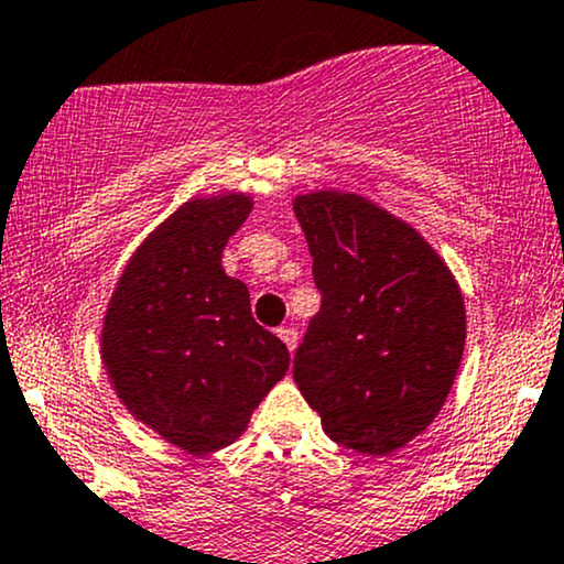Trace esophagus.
Wrapping results in <instances>:
<instances>
[{
	"mask_svg": "<svg viewBox=\"0 0 564 564\" xmlns=\"http://www.w3.org/2000/svg\"><path fill=\"white\" fill-rule=\"evenodd\" d=\"M278 337L283 339V345H286L292 352L296 348V343H300V334H296L294 326H281V329H278Z\"/></svg>",
	"mask_w": 564,
	"mask_h": 564,
	"instance_id": "1",
	"label": "esophagus"
}]
</instances>
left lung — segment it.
<instances>
[{
  "instance_id": "8db88e82",
  "label": "left lung",
  "mask_w": 564,
  "mask_h": 564,
  "mask_svg": "<svg viewBox=\"0 0 564 564\" xmlns=\"http://www.w3.org/2000/svg\"><path fill=\"white\" fill-rule=\"evenodd\" d=\"M321 311L294 356V382L326 436L391 455L436 420L463 348L453 270L412 225L348 189L294 197Z\"/></svg>"
}]
</instances>
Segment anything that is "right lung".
<instances>
[{
    "mask_svg": "<svg viewBox=\"0 0 564 564\" xmlns=\"http://www.w3.org/2000/svg\"><path fill=\"white\" fill-rule=\"evenodd\" d=\"M251 208L249 192L189 197L141 240L104 313L117 399L189 455L238 442L289 369L286 345L253 321L246 283L221 268Z\"/></svg>",
    "mask_w": 564,
    "mask_h": 564,
    "instance_id": "right-lung-1",
    "label": "right lung"
}]
</instances>
